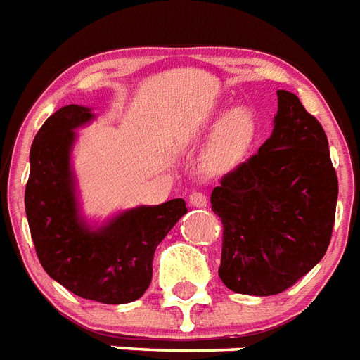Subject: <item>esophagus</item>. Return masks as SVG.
Listing matches in <instances>:
<instances>
[{
	"label": "esophagus",
	"instance_id": "obj_1",
	"mask_svg": "<svg viewBox=\"0 0 360 360\" xmlns=\"http://www.w3.org/2000/svg\"><path fill=\"white\" fill-rule=\"evenodd\" d=\"M206 195L200 193V191H193V193L189 195V204L193 206V208H204L206 206Z\"/></svg>",
	"mask_w": 360,
	"mask_h": 360
}]
</instances>
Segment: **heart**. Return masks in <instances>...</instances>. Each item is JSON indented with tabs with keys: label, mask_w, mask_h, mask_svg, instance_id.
<instances>
[{
	"label": "heart",
	"mask_w": 360,
	"mask_h": 360,
	"mask_svg": "<svg viewBox=\"0 0 360 360\" xmlns=\"http://www.w3.org/2000/svg\"><path fill=\"white\" fill-rule=\"evenodd\" d=\"M206 128H214L206 152L202 169L210 174H219L236 167L255 145L258 135V119L249 108L221 109L206 120Z\"/></svg>",
	"instance_id": "heart-1"
}]
</instances>
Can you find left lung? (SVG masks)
Masks as SVG:
<instances>
[{
    "mask_svg": "<svg viewBox=\"0 0 360 360\" xmlns=\"http://www.w3.org/2000/svg\"><path fill=\"white\" fill-rule=\"evenodd\" d=\"M269 139L212 191L223 223L219 277L236 294L275 295L323 258L338 178L321 124L290 91H277Z\"/></svg>",
    "mask_w": 360,
    "mask_h": 360,
    "instance_id": "left-lung-1",
    "label": "left lung"
}]
</instances>
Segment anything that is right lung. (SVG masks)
I'll return each instance as SVG.
<instances>
[{"label":"right lung","mask_w":360,"mask_h":360,"mask_svg":"<svg viewBox=\"0 0 360 360\" xmlns=\"http://www.w3.org/2000/svg\"><path fill=\"white\" fill-rule=\"evenodd\" d=\"M96 115L87 105L57 109L34 135L25 186V214L44 271L72 294L105 304L131 303L152 281L160 241L182 215L184 198L158 206H135L103 223L82 214L72 165L77 128Z\"/></svg>","instance_id":"1"}]
</instances>
